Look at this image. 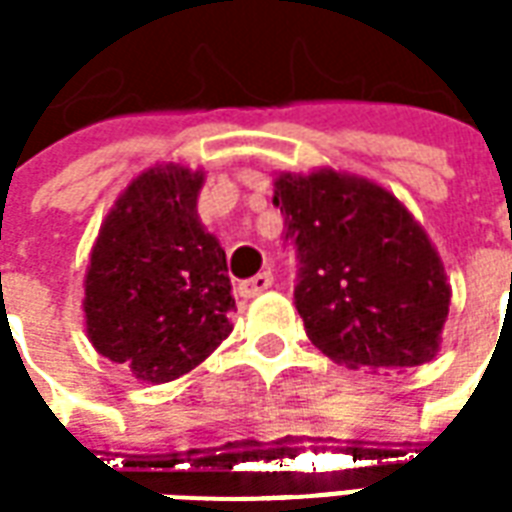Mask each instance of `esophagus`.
<instances>
[{
    "instance_id": "obj_1",
    "label": "esophagus",
    "mask_w": 512,
    "mask_h": 512,
    "mask_svg": "<svg viewBox=\"0 0 512 512\" xmlns=\"http://www.w3.org/2000/svg\"><path fill=\"white\" fill-rule=\"evenodd\" d=\"M271 285H274V274H271V271H260V274H255L252 279L241 282V285H238V293H241L244 299H255L257 293H263V290H268Z\"/></svg>"
}]
</instances>
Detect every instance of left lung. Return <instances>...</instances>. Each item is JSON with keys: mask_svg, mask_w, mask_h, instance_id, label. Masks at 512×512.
Masks as SVG:
<instances>
[{"mask_svg": "<svg viewBox=\"0 0 512 512\" xmlns=\"http://www.w3.org/2000/svg\"><path fill=\"white\" fill-rule=\"evenodd\" d=\"M274 205L296 249V310L307 337L345 367L430 362L450 312L439 252L395 194L334 169L282 172Z\"/></svg>", "mask_w": 512, "mask_h": 512, "instance_id": "left-lung-1", "label": "left lung"}]
</instances>
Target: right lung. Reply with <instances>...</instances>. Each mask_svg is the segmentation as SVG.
<instances>
[{"label": "right lung", "instance_id": "obj_1", "mask_svg": "<svg viewBox=\"0 0 512 512\" xmlns=\"http://www.w3.org/2000/svg\"><path fill=\"white\" fill-rule=\"evenodd\" d=\"M202 180L180 164L131 180L84 277L90 343L147 384L194 370L233 329L227 257L197 216Z\"/></svg>", "mask_w": 512, "mask_h": 512}]
</instances>
